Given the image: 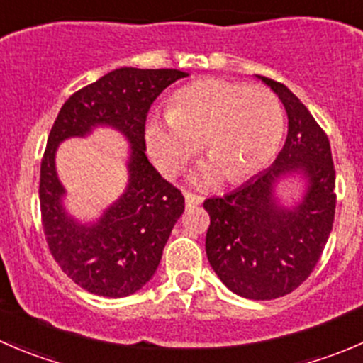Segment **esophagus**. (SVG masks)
Returning <instances> with one entry per match:
<instances>
[{
    "label": "esophagus",
    "instance_id": "obj_1",
    "mask_svg": "<svg viewBox=\"0 0 363 363\" xmlns=\"http://www.w3.org/2000/svg\"><path fill=\"white\" fill-rule=\"evenodd\" d=\"M184 200H186V207H196V205H200L203 202L202 196L195 195V193H189V191H186Z\"/></svg>",
    "mask_w": 363,
    "mask_h": 363
}]
</instances>
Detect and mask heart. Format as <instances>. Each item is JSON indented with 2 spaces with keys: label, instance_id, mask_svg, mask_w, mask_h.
<instances>
[{
  "label": "heart",
  "instance_id": "b5f03b06",
  "mask_svg": "<svg viewBox=\"0 0 363 363\" xmlns=\"http://www.w3.org/2000/svg\"><path fill=\"white\" fill-rule=\"evenodd\" d=\"M284 116L276 94L265 86L203 79L172 96L168 116L145 124V145L158 170L174 175L203 147L212 163L196 174L211 184L221 169L232 182L262 172L279 149Z\"/></svg>",
  "mask_w": 363,
  "mask_h": 363
}]
</instances>
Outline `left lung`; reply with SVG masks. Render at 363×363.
Instances as JSON below:
<instances>
[{
	"instance_id": "8db88e82",
	"label": "left lung",
	"mask_w": 363,
	"mask_h": 363,
	"mask_svg": "<svg viewBox=\"0 0 363 363\" xmlns=\"http://www.w3.org/2000/svg\"><path fill=\"white\" fill-rule=\"evenodd\" d=\"M288 113V137L270 168L218 199L205 251L214 272L233 294L272 300L296 290L316 267L335 216V168L330 142L306 105L284 84L258 75ZM308 179L303 200L288 209L277 202L275 184L286 173Z\"/></svg>"
}]
</instances>
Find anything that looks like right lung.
Returning <instances> with one entry per match:
<instances>
[{"label":"right lung","mask_w":363,"mask_h":363,"mask_svg":"<svg viewBox=\"0 0 363 363\" xmlns=\"http://www.w3.org/2000/svg\"><path fill=\"white\" fill-rule=\"evenodd\" d=\"M188 77L181 69L117 68L65 101L49 133L40 167V208L47 244L65 274L86 291L121 298L140 290L160 265L184 196L145 156V119L164 87ZM112 125L130 142L128 186L96 223L82 225L62 207L55 174L57 145Z\"/></svg>","instance_id":"add662e5"}]
</instances>
